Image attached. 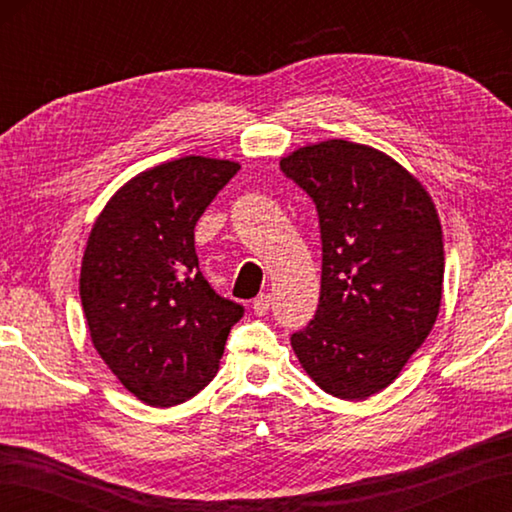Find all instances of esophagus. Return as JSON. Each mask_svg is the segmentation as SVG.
I'll return each instance as SVG.
<instances>
[{"mask_svg": "<svg viewBox=\"0 0 512 512\" xmlns=\"http://www.w3.org/2000/svg\"><path fill=\"white\" fill-rule=\"evenodd\" d=\"M270 306H273V297H270L268 292L255 297V301H253V310H255V314H259V317H264V314L270 310Z\"/></svg>", "mask_w": 512, "mask_h": 512, "instance_id": "obj_1", "label": "esophagus"}]
</instances>
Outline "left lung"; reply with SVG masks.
I'll list each match as a JSON object with an SVG mask.
<instances>
[{"label":"left lung","mask_w":512,"mask_h":512,"mask_svg":"<svg viewBox=\"0 0 512 512\" xmlns=\"http://www.w3.org/2000/svg\"><path fill=\"white\" fill-rule=\"evenodd\" d=\"M279 167L317 204L323 244L319 308L292 350L323 391L365 400L394 383L438 319L436 204L394 158L350 140L299 147Z\"/></svg>","instance_id":"8db88e82"}]
</instances>
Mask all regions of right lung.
Listing matches in <instances>:
<instances>
[{"instance_id":"1","label":"right lung","mask_w":512,"mask_h":512,"mask_svg":"<svg viewBox=\"0 0 512 512\" xmlns=\"http://www.w3.org/2000/svg\"><path fill=\"white\" fill-rule=\"evenodd\" d=\"M239 162L184 156L118 189L96 217L79 292L96 352L127 391L173 407L211 383L244 308L200 273L193 228Z\"/></svg>"}]
</instances>
